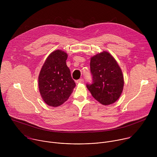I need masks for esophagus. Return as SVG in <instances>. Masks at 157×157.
I'll return each instance as SVG.
<instances>
[{
  "label": "esophagus",
  "mask_w": 157,
  "mask_h": 157,
  "mask_svg": "<svg viewBox=\"0 0 157 157\" xmlns=\"http://www.w3.org/2000/svg\"><path fill=\"white\" fill-rule=\"evenodd\" d=\"M83 82H84V79H83L82 78H81V79H78V80L76 81V83H78V84L82 83Z\"/></svg>",
  "instance_id": "1"
}]
</instances>
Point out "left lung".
Listing matches in <instances>:
<instances>
[{"label": "left lung", "instance_id": "left-lung-1", "mask_svg": "<svg viewBox=\"0 0 157 157\" xmlns=\"http://www.w3.org/2000/svg\"><path fill=\"white\" fill-rule=\"evenodd\" d=\"M90 68L93 83L86 87L93 97L107 105L114 103L121 96L124 87V76L114 58L103 52L91 57Z\"/></svg>", "mask_w": 157, "mask_h": 157}]
</instances>
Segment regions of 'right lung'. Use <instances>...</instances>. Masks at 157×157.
<instances>
[{
  "label": "right lung",
  "instance_id": "obj_1",
  "mask_svg": "<svg viewBox=\"0 0 157 157\" xmlns=\"http://www.w3.org/2000/svg\"><path fill=\"white\" fill-rule=\"evenodd\" d=\"M68 55L63 51L53 52L44 61L38 76L39 91L47 105L57 107L68 100L76 86L66 65Z\"/></svg>",
  "mask_w": 157,
  "mask_h": 157
}]
</instances>
